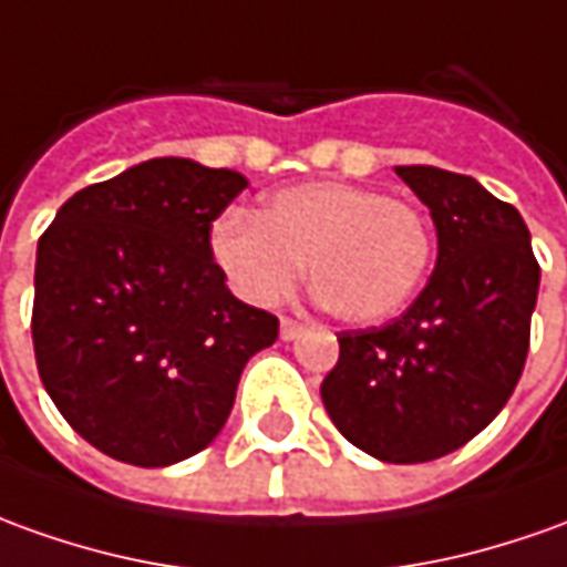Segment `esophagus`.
<instances>
[{"instance_id": "34e87169", "label": "esophagus", "mask_w": 567, "mask_h": 567, "mask_svg": "<svg viewBox=\"0 0 567 567\" xmlns=\"http://www.w3.org/2000/svg\"><path fill=\"white\" fill-rule=\"evenodd\" d=\"M299 333H302V323L299 321H292V318H284V321H280V339L290 342V339H296Z\"/></svg>"}]
</instances>
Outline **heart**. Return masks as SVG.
I'll list each match as a JSON object with an SVG mask.
<instances>
[{"label":"heart","instance_id":"heart-1","mask_svg":"<svg viewBox=\"0 0 567 567\" xmlns=\"http://www.w3.org/2000/svg\"><path fill=\"white\" fill-rule=\"evenodd\" d=\"M432 249L420 206L349 182L284 187L256 216L225 213L209 228V252L246 302H280L306 261L311 292L349 323L395 315L423 284Z\"/></svg>","mask_w":567,"mask_h":567}]
</instances>
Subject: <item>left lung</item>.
I'll use <instances>...</instances> for the list:
<instances>
[{"label": "left lung", "mask_w": 567, "mask_h": 567, "mask_svg": "<svg viewBox=\"0 0 567 567\" xmlns=\"http://www.w3.org/2000/svg\"><path fill=\"white\" fill-rule=\"evenodd\" d=\"M429 206L439 261L385 327L339 333L321 385L333 425L382 463H429L497 416L525 370L540 265L525 218L470 175L395 166Z\"/></svg>", "instance_id": "left-lung-1"}]
</instances>
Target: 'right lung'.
Masks as SVG:
<instances>
[{
    "label": "right lung",
    "mask_w": 567,
    "mask_h": 567,
    "mask_svg": "<svg viewBox=\"0 0 567 567\" xmlns=\"http://www.w3.org/2000/svg\"><path fill=\"white\" fill-rule=\"evenodd\" d=\"M246 187L234 169L157 157L76 190L39 237V380L82 439L172 466L221 432L277 318L234 299L209 228Z\"/></svg>",
    "instance_id": "right-lung-1"
}]
</instances>
